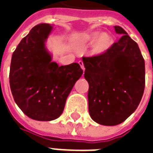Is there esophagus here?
Segmentation results:
<instances>
[{"label": "esophagus", "mask_w": 153, "mask_h": 153, "mask_svg": "<svg viewBox=\"0 0 153 153\" xmlns=\"http://www.w3.org/2000/svg\"><path fill=\"white\" fill-rule=\"evenodd\" d=\"M78 63H79V65H80V68H82V70H83V71H85V66H84V64H83L82 61H81V60H80V61H79Z\"/></svg>", "instance_id": "esophagus-1"}]
</instances>
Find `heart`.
Returning <instances> with one entry per match:
<instances>
[{"label":"heart","instance_id":"1","mask_svg":"<svg viewBox=\"0 0 153 153\" xmlns=\"http://www.w3.org/2000/svg\"><path fill=\"white\" fill-rule=\"evenodd\" d=\"M83 44L91 43V54L96 56L104 55L112 45V36L106 32L96 31L86 34L81 38Z\"/></svg>","mask_w":153,"mask_h":153}]
</instances>
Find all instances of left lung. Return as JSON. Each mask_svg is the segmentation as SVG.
Segmentation results:
<instances>
[{"label":"left lung","mask_w":153,"mask_h":153,"mask_svg":"<svg viewBox=\"0 0 153 153\" xmlns=\"http://www.w3.org/2000/svg\"><path fill=\"white\" fill-rule=\"evenodd\" d=\"M122 36L104 55L83 57L85 78L89 85L91 118L102 125L124 122L138 107L145 85V65L138 45L120 26Z\"/></svg>","instance_id":"obj_1"}]
</instances>
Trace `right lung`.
<instances>
[{"label": "right lung", "mask_w": 153, "mask_h": 153, "mask_svg": "<svg viewBox=\"0 0 153 153\" xmlns=\"http://www.w3.org/2000/svg\"><path fill=\"white\" fill-rule=\"evenodd\" d=\"M49 24L34 26L12 56L9 84L14 100L31 119L50 121L62 114L66 100L83 74L78 63L59 66L52 61L46 40Z\"/></svg>", "instance_id": "obj_1"}]
</instances>
